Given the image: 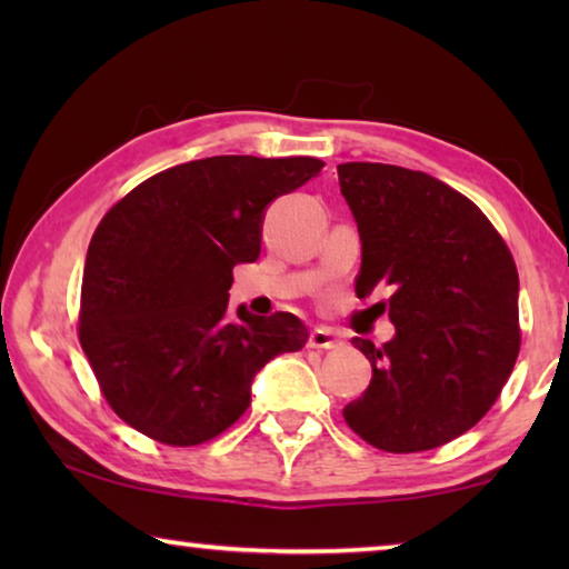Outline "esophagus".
Listing matches in <instances>:
<instances>
[{"label": "esophagus", "mask_w": 569, "mask_h": 569, "mask_svg": "<svg viewBox=\"0 0 569 569\" xmlns=\"http://www.w3.org/2000/svg\"><path fill=\"white\" fill-rule=\"evenodd\" d=\"M308 346H311V349L326 351V349H336V346H341V339H339V333L321 326V329H313L311 336H308Z\"/></svg>", "instance_id": "1"}]
</instances>
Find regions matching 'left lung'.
<instances>
[{
    "instance_id": "left-lung-1",
    "label": "left lung",
    "mask_w": 569,
    "mask_h": 569,
    "mask_svg": "<svg viewBox=\"0 0 569 569\" xmlns=\"http://www.w3.org/2000/svg\"><path fill=\"white\" fill-rule=\"evenodd\" d=\"M339 186L361 236L356 296L391 286L397 326L381 349L351 341L373 373L343 419L391 455L437 449L492 409L515 369V258L467 196L427 172L343 162Z\"/></svg>"
}]
</instances>
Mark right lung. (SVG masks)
I'll use <instances>...</instances> for the list:
<instances>
[{"instance_id": "obj_1", "label": "right lung", "mask_w": 569, "mask_h": 569, "mask_svg": "<svg viewBox=\"0 0 569 569\" xmlns=\"http://www.w3.org/2000/svg\"><path fill=\"white\" fill-rule=\"evenodd\" d=\"M319 158L218 156L140 182L90 240L80 343L112 411L168 447H196L243 417L250 383L303 349L293 313L228 308L236 263L261 253L271 200L321 172Z\"/></svg>"}]
</instances>
